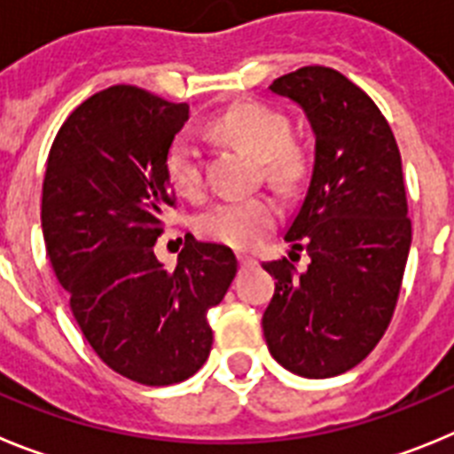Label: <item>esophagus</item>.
Masks as SVG:
<instances>
[{"label": "esophagus", "mask_w": 454, "mask_h": 454, "mask_svg": "<svg viewBox=\"0 0 454 454\" xmlns=\"http://www.w3.org/2000/svg\"><path fill=\"white\" fill-rule=\"evenodd\" d=\"M239 262H240V266H254V263H256V259H254V256L239 254Z\"/></svg>", "instance_id": "obj_1"}]
</instances>
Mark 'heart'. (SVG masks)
Segmentation results:
<instances>
[{"instance_id": "b5f03b06", "label": "heart", "mask_w": 454, "mask_h": 454, "mask_svg": "<svg viewBox=\"0 0 454 454\" xmlns=\"http://www.w3.org/2000/svg\"><path fill=\"white\" fill-rule=\"evenodd\" d=\"M214 131L250 154L262 159L266 179L277 186H295L304 177L307 161L291 138V122L277 108L259 102H243L227 108L214 120ZM166 179L184 198H198L204 188L202 154L192 136L177 134L170 140L163 159ZM277 220V207L266 195H243L211 204L198 218L207 239L224 246L250 247Z\"/></svg>"}]
</instances>
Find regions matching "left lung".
I'll use <instances>...</instances> for the list:
<instances>
[{"label":"left lung","mask_w":454,"mask_h":454,"mask_svg":"<svg viewBox=\"0 0 454 454\" xmlns=\"http://www.w3.org/2000/svg\"><path fill=\"white\" fill-rule=\"evenodd\" d=\"M270 90L304 108L316 159L284 236L311 263L304 272L286 256L263 263L277 279L263 336L286 371L334 377L371 355L395 311L411 246L403 161L382 111L340 72L300 67Z\"/></svg>","instance_id":"8db88e82"}]
</instances>
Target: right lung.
<instances>
[{
	"label": "right lung",
	"mask_w": 454,
	"mask_h": 454,
	"mask_svg": "<svg viewBox=\"0 0 454 454\" xmlns=\"http://www.w3.org/2000/svg\"><path fill=\"white\" fill-rule=\"evenodd\" d=\"M188 120L136 86H111L79 104L51 143L43 182L47 256L72 316L98 356L127 380L168 387L207 362V311L230 288L236 256L188 236L175 270L154 254L175 207L163 159Z\"/></svg>",
	"instance_id": "1"
}]
</instances>
